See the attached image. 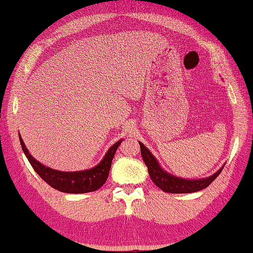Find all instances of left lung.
Wrapping results in <instances>:
<instances>
[{
    "mask_svg": "<svg viewBox=\"0 0 253 253\" xmlns=\"http://www.w3.org/2000/svg\"><path fill=\"white\" fill-rule=\"evenodd\" d=\"M140 143L141 147V154L144 161L145 165L147 166V170H149L150 177L153 180V183L161 188L163 192L170 193V194H184V193H195L198 190H202L204 188L208 187L213 180L217 178V176L220 174L223 166L218 169L215 174L209 176L207 178L202 179H185L179 178L169 174L168 171L163 170L161 168L159 162L156 161L155 157L152 155L151 152L146 149V147Z\"/></svg>",
    "mask_w": 253,
    "mask_h": 253,
    "instance_id": "left-lung-1",
    "label": "left lung"
}]
</instances>
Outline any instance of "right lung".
<instances>
[{"label":"right lung","instance_id":"right-lung-1","mask_svg":"<svg viewBox=\"0 0 253 253\" xmlns=\"http://www.w3.org/2000/svg\"><path fill=\"white\" fill-rule=\"evenodd\" d=\"M20 142L24 154L26 155L32 168L52 188L67 194H84L94 192L106 183L109 171L111 169L113 156L116 154L119 145L121 144L122 140H119L116 144H113L109 149L107 154L104 155L102 161L97 166L87 170L78 171H60L47 168V166L40 163L30 154L21 135Z\"/></svg>","mask_w":253,"mask_h":253}]
</instances>
